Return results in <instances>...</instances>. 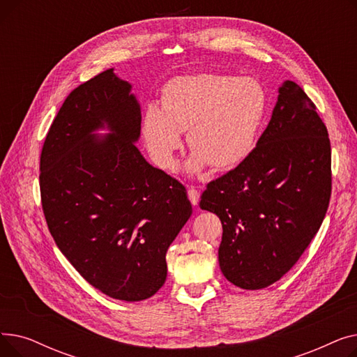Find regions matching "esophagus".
Instances as JSON below:
<instances>
[{
	"instance_id": "esophagus-1",
	"label": "esophagus",
	"mask_w": 357,
	"mask_h": 357,
	"mask_svg": "<svg viewBox=\"0 0 357 357\" xmlns=\"http://www.w3.org/2000/svg\"><path fill=\"white\" fill-rule=\"evenodd\" d=\"M188 197H190V201H191V204L194 205V207H197L198 205V202H199V197H201V194L195 190V188H191L188 190Z\"/></svg>"
}]
</instances>
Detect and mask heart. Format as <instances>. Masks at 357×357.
<instances>
[{
  "instance_id": "heart-1",
  "label": "heart",
  "mask_w": 357,
  "mask_h": 357,
  "mask_svg": "<svg viewBox=\"0 0 357 357\" xmlns=\"http://www.w3.org/2000/svg\"><path fill=\"white\" fill-rule=\"evenodd\" d=\"M266 112L268 93L253 78L186 75L163 86L160 107L146 105L142 135L150 158L166 171L176 166L183 131L192 150L186 172L198 174L210 165L229 171L252 155Z\"/></svg>"
}]
</instances>
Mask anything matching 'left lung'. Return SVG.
<instances>
[{"instance_id": "8db88e82", "label": "left lung", "mask_w": 357, "mask_h": 357, "mask_svg": "<svg viewBox=\"0 0 357 357\" xmlns=\"http://www.w3.org/2000/svg\"><path fill=\"white\" fill-rule=\"evenodd\" d=\"M331 147L303 88L284 81L252 155L210 182L199 207L218 215V264L243 289H264L301 257L326 217Z\"/></svg>"}]
</instances>
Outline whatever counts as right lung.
I'll return each instance as SVG.
<instances>
[{"mask_svg": "<svg viewBox=\"0 0 357 357\" xmlns=\"http://www.w3.org/2000/svg\"><path fill=\"white\" fill-rule=\"evenodd\" d=\"M131 88L111 68L73 89L40 156L56 246L92 287L127 303L163 287L166 252L192 214L185 186L136 146L142 109Z\"/></svg>", "mask_w": 357, "mask_h": 357, "instance_id": "1", "label": "right lung"}]
</instances>
